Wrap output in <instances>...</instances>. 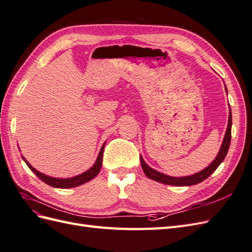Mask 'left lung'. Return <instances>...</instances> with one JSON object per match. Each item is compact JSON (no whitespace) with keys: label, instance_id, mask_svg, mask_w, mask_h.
<instances>
[{"label":"left lung","instance_id":"8db88e82","mask_svg":"<svg viewBox=\"0 0 252 252\" xmlns=\"http://www.w3.org/2000/svg\"><path fill=\"white\" fill-rule=\"evenodd\" d=\"M225 89L227 93L226 85H225ZM231 126H232V116H231V109H229V117H228V125H227V129H226V133L224 136L223 143H222V145H220L219 154L216 157V158L210 163V165L206 167V168H204L202 171L196 172L192 175H188V177H179V178L170 177V175H167V174H164L158 170L152 169L151 167H149L146 163H145L144 158L141 156L140 159H141V165H142L144 173L146 174L149 179L154 180L156 182H158V183H162V184H166V185L191 186V185L199 184V183L207 179L211 173L215 172L216 169L220 166V164L222 163L224 161V158H226L228 149H229V146H230V141H231Z\"/></svg>","mask_w":252,"mask_h":252}]
</instances>
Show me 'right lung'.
Masks as SVG:
<instances>
[{
	"label": "right lung",
	"instance_id": "1",
	"mask_svg": "<svg viewBox=\"0 0 252 252\" xmlns=\"http://www.w3.org/2000/svg\"><path fill=\"white\" fill-rule=\"evenodd\" d=\"M104 147H105V143L103 144V146H102L100 152H98V156L96 158V161L94 162V166L91 167V168H89L88 170H86L85 172H83V173H81L79 175H75V177L67 178V179L52 178V177H49V175H46V174H44V173H42L40 171H37L35 168H33V167L26 161V158L24 157H22V158H23V159H24V162L27 164V166L29 167V169L32 170L36 175L37 178L41 179L44 183H46L47 185L52 186V187H55V188L66 189V188H73V187L81 186L83 184H85V183L93 180L94 177H96V175L98 174V172H100L101 167H102Z\"/></svg>",
	"mask_w": 252,
	"mask_h": 252
}]
</instances>
